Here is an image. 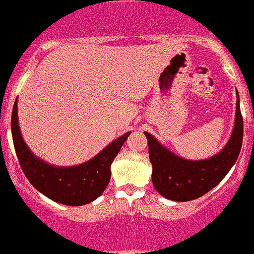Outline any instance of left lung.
Instances as JSON below:
<instances>
[{
  "mask_svg": "<svg viewBox=\"0 0 254 254\" xmlns=\"http://www.w3.org/2000/svg\"><path fill=\"white\" fill-rule=\"evenodd\" d=\"M147 136L152 181L163 197L173 201L195 200L209 192L223 180L238 159L243 141V118L237 92V111L233 132L227 145L207 159L189 161L164 148L149 132Z\"/></svg>",
  "mask_w": 254,
  "mask_h": 254,
  "instance_id": "8db88e82",
  "label": "left lung"
}]
</instances>
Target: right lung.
<instances>
[{"instance_id":"1","label":"right lung","mask_w":254,"mask_h":254,"mask_svg":"<svg viewBox=\"0 0 254 254\" xmlns=\"http://www.w3.org/2000/svg\"><path fill=\"white\" fill-rule=\"evenodd\" d=\"M11 132L16 155L30 184L50 200L81 206L99 197L110 182V167L130 131L109 144L92 159L70 167H57L35 157L24 141L17 119V99L11 116Z\"/></svg>"}]
</instances>
